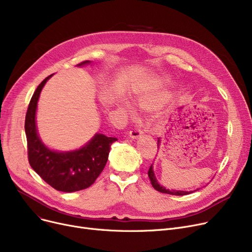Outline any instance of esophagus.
Here are the masks:
<instances>
[{
	"mask_svg": "<svg viewBox=\"0 0 252 252\" xmlns=\"http://www.w3.org/2000/svg\"><path fill=\"white\" fill-rule=\"evenodd\" d=\"M142 136H143V131H142L141 129L134 128V129H131V130L129 131V137H130L131 139H138V138H140V137H142Z\"/></svg>",
	"mask_w": 252,
	"mask_h": 252,
	"instance_id": "34e87169",
	"label": "esophagus"
}]
</instances>
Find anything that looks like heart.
Returning a JSON list of instances; mask_svg holds the SVG:
<instances>
[{"mask_svg": "<svg viewBox=\"0 0 252 252\" xmlns=\"http://www.w3.org/2000/svg\"><path fill=\"white\" fill-rule=\"evenodd\" d=\"M167 95L166 94H156V95H152L149 97H144L138 100V105L142 109H146V110H153L156 109L158 107H160V106L165 103L167 101ZM124 105L126 109L127 110V112H129L130 114L134 113V109L131 106L126 103L124 102Z\"/></svg>", "mask_w": 252, "mask_h": 252, "instance_id": "heart-1", "label": "heart"}]
</instances>
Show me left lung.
I'll use <instances>...</instances> for the list:
<instances>
[{
	"mask_svg": "<svg viewBox=\"0 0 252 252\" xmlns=\"http://www.w3.org/2000/svg\"><path fill=\"white\" fill-rule=\"evenodd\" d=\"M160 145V139L158 138V141H157V146L159 147ZM148 177L151 181V184L152 186L155 190H157L158 192H161V193H166V194H170V195H177V196H183V195H187V194H190L191 192L193 191H177V190H168V189H165L164 187H162L160 184H158L157 180H156V177L154 175V171H153V164H151L149 170H148Z\"/></svg>",
	"mask_w": 252,
	"mask_h": 252,
	"instance_id": "left-lung-1",
	"label": "left lung"
}]
</instances>
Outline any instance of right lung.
I'll use <instances>...</instances> for the list:
<instances>
[{
  "mask_svg": "<svg viewBox=\"0 0 252 252\" xmlns=\"http://www.w3.org/2000/svg\"><path fill=\"white\" fill-rule=\"evenodd\" d=\"M84 61L77 64H90ZM38 85L30 102L25 115V135L28 140L29 161L32 169L51 187L61 192H75L89 188L100 176L108 159L111 144L116 138L96 134L84 147L77 150L61 152L49 149L38 137L35 113L41 91L48 79Z\"/></svg>",
  "mask_w": 252,
  "mask_h": 252,
  "instance_id": "right-lung-1",
  "label": "right lung"
}]
</instances>
